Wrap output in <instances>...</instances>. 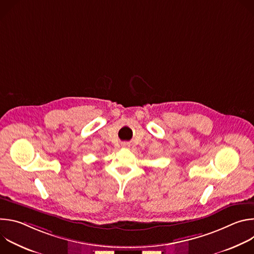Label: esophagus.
I'll return each instance as SVG.
<instances>
[{
    "mask_svg": "<svg viewBox=\"0 0 254 254\" xmlns=\"http://www.w3.org/2000/svg\"><path fill=\"white\" fill-rule=\"evenodd\" d=\"M122 146H123L124 148H129V142L125 141V142H123V143H122Z\"/></svg>",
    "mask_w": 254,
    "mask_h": 254,
    "instance_id": "34e87169",
    "label": "esophagus"
}]
</instances>
